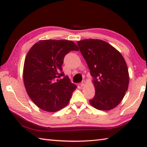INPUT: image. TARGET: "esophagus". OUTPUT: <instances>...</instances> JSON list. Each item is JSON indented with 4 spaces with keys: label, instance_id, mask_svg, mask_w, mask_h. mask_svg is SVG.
Wrapping results in <instances>:
<instances>
[{
    "label": "esophagus",
    "instance_id": "1",
    "mask_svg": "<svg viewBox=\"0 0 147 147\" xmlns=\"http://www.w3.org/2000/svg\"><path fill=\"white\" fill-rule=\"evenodd\" d=\"M85 85H86V82L85 81L82 82L81 84H80V86L81 87H84V86H85Z\"/></svg>",
    "mask_w": 147,
    "mask_h": 147
}]
</instances>
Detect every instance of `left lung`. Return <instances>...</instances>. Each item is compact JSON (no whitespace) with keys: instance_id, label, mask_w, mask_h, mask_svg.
Wrapping results in <instances>:
<instances>
[{"instance_id":"left-lung-1","label":"left lung","mask_w":147,"mask_h":147,"mask_svg":"<svg viewBox=\"0 0 147 147\" xmlns=\"http://www.w3.org/2000/svg\"><path fill=\"white\" fill-rule=\"evenodd\" d=\"M77 44L90 70L95 89V94L89 103L103 111L115 108L128 88V69L123 56L100 39H84Z\"/></svg>"}]
</instances>
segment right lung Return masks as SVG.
Listing matches in <instances>:
<instances>
[{"label": "right lung", "mask_w": 147, "mask_h": 147, "mask_svg": "<svg viewBox=\"0 0 147 147\" xmlns=\"http://www.w3.org/2000/svg\"><path fill=\"white\" fill-rule=\"evenodd\" d=\"M72 41L47 39L34 44L24 63L23 80L29 97L44 111L55 112L64 108L77 86L64 76L61 65L67 54L78 51Z\"/></svg>", "instance_id": "right-lung-1"}]
</instances>
